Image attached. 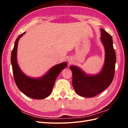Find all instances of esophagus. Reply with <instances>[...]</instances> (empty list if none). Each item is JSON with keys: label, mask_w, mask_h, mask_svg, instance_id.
Returning a JSON list of instances; mask_svg holds the SVG:
<instances>
[{"label": "esophagus", "mask_w": 128, "mask_h": 128, "mask_svg": "<svg viewBox=\"0 0 128 128\" xmlns=\"http://www.w3.org/2000/svg\"><path fill=\"white\" fill-rule=\"evenodd\" d=\"M68 62H69V64H72V60L70 59V58H69V59H68Z\"/></svg>", "instance_id": "1"}]
</instances>
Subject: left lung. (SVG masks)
Here are the masks:
<instances>
[{
    "label": "left lung",
    "instance_id": "8db88e82",
    "mask_svg": "<svg viewBox=\"0 0 128 128\" xmlns=\"http://www.w3.org/2000/svg\"><path fill=\"white\" fill-rule=\"evenodd\" d=\"M100 40L104 48V61L99 74H88L80 67L70 66L72 74V84L77 94L86 98L98 95L109 86L113 80L116 54L113 48V38L103 29H100Z\"/></svg>",
    "mask_w": 128,
    "mask_h": 128
}]
</instances>
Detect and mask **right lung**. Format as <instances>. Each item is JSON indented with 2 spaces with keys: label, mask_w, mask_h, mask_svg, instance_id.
<instances>
[{
  "label": "right lung",
  "mask_w": 128,
  "mask_h": 128,
  "mask_svg": "<svg viewBox=\"0 0 128 128\" xmlns=\"http://www.w3.org/2000/svg\"><path fill=\"white\" fill-rule=\"evenodd\" d=\"M26 32L19 35L14 43L11 53V64L15 82L23 94L29 97L35 99L47 98L51 94L55 81L60 72L67 66L66 62L54 66L40 77H32L26 75L18 64L17 50L18 42Z\"/></svg>",
  "instance_id": "right-lung-1"
}]
</instances>
